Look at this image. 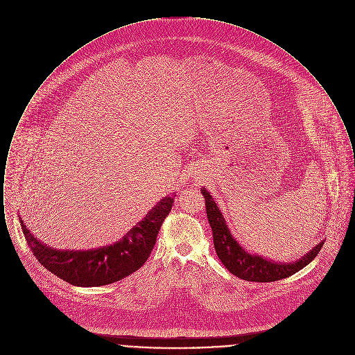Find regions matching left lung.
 <instances>
[{
    "instance_id": "8db88e82",
    "label": "left lung",
    "mask_w": 355,
    "mask_h": 355,
    "mask_svg": "<svg viewBox=\"0 0 355 355\" xmlns=\"http://www.w3.org/2000/svg\"><path fill=\"white\" fill-rule=\"evenodd\" d=\"M201 193L206 201V214L213 230L214 248L217 255L223 266L241 279L250 282H274L287 278L304 269L321 252L324 241H322L313 250H310L301 259L293 263H277L259 255L249 254L239 246V243L230 234L225 218L222 217L220 209L211 198L210 193L205 187Z\"/></svg>"
}]
</instances>
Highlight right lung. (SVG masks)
I'll return each mask as SVG.
<instances>
[{"instance_id": "right-lung-1", "label": "right lung", "mask_w": 355, "mask_h": 355, "mask_svg": "<svg viewBox=\"0 0 355 355\" xmlns=\"http://www.w3.org/2000/svg\"><path fill=\"white\" fill-rule=\"evenodd\" d=\"M173 202L171 197L164 198L121 241L87 252L53 250L38 242L22 220L21 227L32 253L45 269L74 286H102L126 278L148 261Z\"/></svg>"}]
</instances>
